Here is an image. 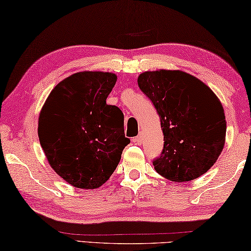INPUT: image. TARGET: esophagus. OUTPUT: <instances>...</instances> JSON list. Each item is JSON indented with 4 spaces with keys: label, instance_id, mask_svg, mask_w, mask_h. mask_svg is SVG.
<instances>
[{
    "label": "esophagus",
    "instance_id": "obj_1",
    "mask_svg": "<svg viewBox=\"0 0 251 251\" xmlns=\"http://www.w3.org/2000/svg\"><path fill=\"white\" fill-rule=\"evenodd\" d=\"M132 141L135 143V145H141V142H142V134L141 133L138 134L137 137H134L132 139Z\"/></svg>",
    "mask_w": 251,
    "mask_h": 251
}]
</instances>
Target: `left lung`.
<instances>
[{"label":"left lung","instance_id":"8db88e82","mask_svg":"<svg viewBox=\"0 0 251 251\" xmlns=\"http://www.w3.org/2000/svg\"><path fill=\"white\" fill-rule=\"evenodd\" d=\"M152 101L163 132L155 171L171 181L197 179L210 169L224 149L226 117L219 99L196 76L179 70H157L138 77Z\"/></svg>","mask_w":251,"mask_h":251}]
</instances>
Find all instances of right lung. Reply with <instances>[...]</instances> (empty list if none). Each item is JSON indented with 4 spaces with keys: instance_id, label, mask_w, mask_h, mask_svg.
<instances>
[{
    "instance_id": "right-lung-1",
    "label": "right lung",
    "mask_w": 251,
    "mask_h": 251,
    "mask_svg": "<svg viewBox=\"0 0 251 251\" xmlns=\"http://www.w3.org/2000/svg\"><path fill=\"white\" fill-rule=\"evenodd\" d=\"M116 82L110 72L75 73L55 85L40 112L38 134L45 157L75 188L101 187L130 143L122 111L105 101Z\"/></svg>"
}]
</instances>
